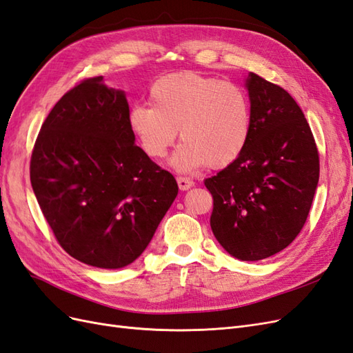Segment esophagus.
Instances as JSON below:
<instances>
[{"label": "esophagus", "instance_id": "1", "mask_svg": "<svg viewBox=\"0 0 353 353\" xmlns=\"http://www.w3.org/2000/svg\"><path fill=\"white\" fill-rule=\"evenodd\" d=\"M176 181H178V187L183 190V191H185V190H188V188H191V187L194 185L193 179H190L187 176H178Z\"/></svg>", "mask_w": 353, "mask_h": 353}]
</instances>
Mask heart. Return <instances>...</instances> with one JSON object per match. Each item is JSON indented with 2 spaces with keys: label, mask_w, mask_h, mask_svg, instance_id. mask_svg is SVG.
<instances>
[{
  "label": "heart",
  "mask_w": 353,
  "mask_h": 353,
  "mask_svg": "<svg viewBox=\"0 0 353 353\" xmlns=\"http://www.w3.org/2000/svg\"><path fill=\"white\" fill-rule=\"evenodd\" d=\"M252 126V104L244 88L197 72L159 78L150 88V104H138L130 112L135 140L153 160L168 154L179 128L183 143L170 165L185 172L232 163L248 145Z\"/></svg>",
  "instance_id": "obj_1"
}]
</instances>
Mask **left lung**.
Masks as SVG:
<instances>
[{"label":"left lung","mask_w":353,"mask_h":353,"mask_svg":"<svg viewBox=\"0 0 353 353\" xmlns=\"http://www.w3.org/2000/svg\"><path fill=\"white\" fill-rule=\"evenodd\" d=\"M250 140L241 156L205 179L210 228L240 261L281 252L303 228L319 179V156L306 117L284 88L250 72Z\"/></svg>","instance_id":"left-lung-1"}]
</instances>
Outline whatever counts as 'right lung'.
<instances>
[{
	"mask_svg": "<svg viewBox=\"0 0 353 353\" xmlns=\"http://www.w3.org/2000/svg\"><path fill=\"white\" fill-rule=\"evenodd\" d=\"M30 184L59 244L104 270L132 263L178 194L174 175L135 144L125 92L103 77L56 103L30 157Z\"/></svg>",
	"mask_w": 353,
	"mask_h": 353,
	"instance_id": "1",
	"label": "right lung"
}]
</instances>
